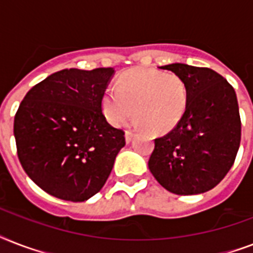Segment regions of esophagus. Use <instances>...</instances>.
Returning a JSON list of instances; mask_svg holds the SVG:
<instances>
[{
  "label": "esophagus",
  "mask_w": 253,
  "mask_h": 253,
  "mask_svg": "<svg viewBox=\"0 0 253 253\" xmlns=\"http://www.w3.org/2000/svg\"><path fill=\"white\" fill-rule=\"evenodd\" d=\"M132 138H134V132H132V131H126V132H125V139H126V143H130L131 140H132Z\"/></svg>",
  "instance_id": "esophagus-1"
}]
</instances>
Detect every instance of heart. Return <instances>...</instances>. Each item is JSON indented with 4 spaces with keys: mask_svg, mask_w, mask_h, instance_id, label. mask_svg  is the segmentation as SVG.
I'll list each match as a JSON object with an SVG mask.
<instances>
[{
    "mask_svg": "<svg viewBox=\"0 0 253 253\" xmlns=\"http://www.w3.org/2000/svg\"><path fill=\"white\" fill-rule=\"evenodd\" d=\"M189 105L188 85L174 73L135 68L122 73L115 89L101 98L102 114L111 126L121 127L132 117L152 134L172 131Z\"/></svg>",
    "mask_w": 253,
    "mask_h": 253,
    "instance_id": "b5f03b06",
    "label": "heart"
}]
</instances>
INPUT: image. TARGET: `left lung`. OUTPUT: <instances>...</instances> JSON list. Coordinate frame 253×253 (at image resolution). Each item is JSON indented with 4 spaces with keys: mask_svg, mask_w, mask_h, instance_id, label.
I'll use <instances>...</instances> for the list:
<instances>
[{
    "mask_svg": "<svg viewBox=\"0 0 253 253\" xmlns=\"http://www.w3.org/2000/svg\"><path fill=\"white\" fill-rule=\"evenodd\" d=\"M189 89L184 118L155 139L148 168L158 182L178 196L201 194L223 180L235 162L242 123L234 87L210 68L168 64Z\"/></svg>",
    "mask_w": 253,
    "mask_h": 253,
    "instance_id": "left-lung-1",
    "label": "left lung"
}]
</instances>
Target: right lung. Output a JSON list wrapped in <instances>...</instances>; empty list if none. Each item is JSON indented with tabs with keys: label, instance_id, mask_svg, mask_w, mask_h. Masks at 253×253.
Wrapping results in <instances>:
<instances>
[{
	"label": "right lung",
	"instance_id": "obj_1",
	"mask_svg": "<svg viewBox=\"0 0 253 253\" xmlns=\"http://www.w3.org/2000/svg\"><path fill=\"white\" fill-rule=\"evenodd\" d=\"M113 68L63 69L31 87L14 118L18 159L27 176L60 200L83 202L102 189L125 132L101 109Z\"/></svg>",
	"mask_w": 253,
	"mask_h": 253
}]
</instances>
